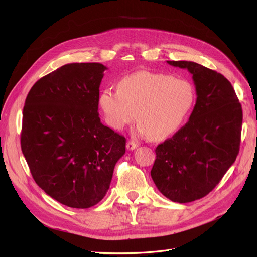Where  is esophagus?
<instances>
[{
  "label": "esophagus",
  "mask_w": 257,
  "mask_h": 257,
  "mask_svg": "<svg viewBox=\"0 0 257 257\" xmlns=\"http://www.w3.org/2000/svg\"><path fill=\"white\" fill-rule=\"evenodd\" d=\"M137 147H138V145L135 142H133V141H128L126 143V149L127 150H135Z\"/></svg>",
  "instance_id": "obj_1"
}]
</instances>
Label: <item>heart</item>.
Returning <instances> with one entry per match:
<instances>
[{
  "instance_id": "b5f03b06",
  "label": "heart",
  "mask_w": 257,
  "mask_h": 257,
  "mask_svg": "<svg viewBox=\"0 0 257 257\" xmlns=\"http://www.w3.org/2000/svg\"><path fill=\"white\" fill-rule=\"evenodd\" d=\"M98 103L111 128L123 130L137 113V133L160 141L183 125L195 103V90L172 75L138 72L123 77L118 91L104 89Z\"/></svg>"
}]
</instances>
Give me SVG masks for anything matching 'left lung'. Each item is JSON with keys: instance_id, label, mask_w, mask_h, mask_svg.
Returning <instances> with one entry per match:
<instances>
[{"instance_id": "1", "label": "left lung", "mask_w": 257, "mask_h": 257, "mask_svg": "<svg viewBox=\"0 0 257 257\" xmlns=\"http://www.w3.org/2000/svg\"><path fill=\"white\" fill-rule=\"evenodd\" d=\"M167 63L192 74L197 98L188 123L155 149L151 177L165 197L185 204L206 196L234 164L242 108L222 74L191 61Z\"/></svg>"}]
</instances>
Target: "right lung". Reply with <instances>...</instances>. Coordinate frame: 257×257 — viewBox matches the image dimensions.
Listing matches in <instances>:
<instances>
[{
  "label": "right lung",
  "mask_w": 257,
  "mask_h": 257,
  "mask_svg": "<svg viewBox=\"0 0 257 257\" xmlns=\"http://www.w3.org/2000/svg\"><path fill=\"white\" fill-rule=\"evenodd\" d=\"M107 67L71 63L44 76L23 107L21 150L36 184L59 203L84 209L109 189L126 139L98 116Z\"/></svg>",
  "instance_id": "right-lung-1"
}]
</instances>
